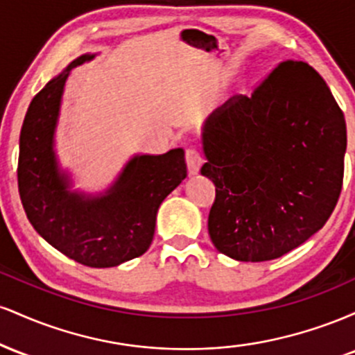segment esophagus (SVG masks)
<instances>
[{
	"label": "esophagus",
	"instance_id": "34e87169",
	"mask_svg": "<svg viewBox=\"0 0 355 355\" xmlns=\"http://www.w3.org/2000/svg\"><path fill=\"white\" fill-rule=\"evenodd\" d=\"M185 158H187V166H189L190 175H197L198 172H200V168L203 165V157L197 148H193V146H191V148L187 150Z\"/></svg>",
	"mask_w": 355,
	"mask_h": 355
}]
</instances>
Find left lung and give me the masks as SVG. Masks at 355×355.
I'll use <instances>...</instances> for the list:
<instances>
[{
	"instance_id": "left-lung-1",
	"label": "left lung",
	"mask_w": 355,
	"mask_h": 355,
	"mask_svg": "<svg viewBox=\"0 0 355 355\" xmlns=\"http://www.w3.org/2000/svg\"><path fill=\"white\" fill-rule=\"evenodd\" d=\"M215 183L209 234L239 262H266L319 232L339 200L345 118L309 63H280L252 96H232L202 126Z\"/></svg>"
}]
</instances>
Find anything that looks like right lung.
<instances>
[{"label":"right lung","mask_w":355,"mask_h":355,"mask_svg":"<svg viewBox=\"0 0 355 355\" xmlns=\"http://www.w3.org/2000/svg\"><path fill=\"white\" fill-rule=\"evenodd\" d=\"M95 56L73 60L30 103L19 135L18 189L28 220L51 247L87 267L107 268L148 250L158 207L185 180L187 164L183 148L133 155L107 190L73 189L56 155V126L68 76Z\"/></svg>","instance_id":"right-lung-1"}]
</instances>
